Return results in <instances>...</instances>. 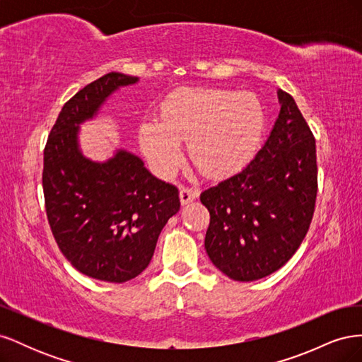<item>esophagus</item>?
<instances>
[{"mask_svg": "<svg viewBox=\"0 0 362 362\" xmlns=\"http://www.w3.org/2000/svg\"><path fill=\"white\" fill-rule=\"evenodd\" d=\"M199 196V190L196 189H190V187H182L180 190V199L182 205H187L190 204L193 199H196Z\"/></svg>", "mask_w": 362, "mask_h": 362, "instance_id": "esophagus-1", "label": "esophagus"}]
</instances>
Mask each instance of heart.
<instances>
[{"instance_id": "heart-1", "label": "heart", "mask_w": 362, "mask_h": 362, "mask_svg": "<svg viewBox=\"0 0 362 362\" xmlns=\"http://www.w3.org/2000/svg\"><path fill=\"white\" fill-rule=\"evenodd\" d=\"M264 131V112L255 96L229 89L187 90L164 103L161 120L140 125L139 139L157 173L168 177L189 140L190 158L202 173L225 178L255 156Z\"/></svg>"}]
</instances>
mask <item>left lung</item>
Masks as SVG:
<instances>
[{
	"instance_id": "left-lung-1",
	"label": "left lung",
	"mask_w": 362,
	"mask_h": 362,
	"mask_svg": "<svg viewBox=\"0 0 362 362\" xmlns=\"http://www.w3.org/2000/svg\"><path fill=\"white\" fill-rule=\"evenodd\" d=\"M281 112L255 158L201 193L210 211L205 250L234 281L281 269L308 233L317 196L315 140L293 96L278 90Z\"/></svg>"
}]
</instances>
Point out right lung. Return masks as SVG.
<instances>
[{
  "label": "right lung",
  "instance_id": "obj_1",
  "mask_svg": "<svg viewBox=\"0 0 362 362\" xmlns=\"http://www.w3.org/2000/svg\"><path fill=\"white\" fill-rule=\"evenodd\" d=\"M137 76L105 74L63 105L43 151L48 222L62 254L83 275L127 282L144 272L158 235L180 211L175 185L156 178L125 149L104 163L83 156L80 124L93 119L119 87Z\"/></svg>",
  "mask_w": 362,
  "mask_h": 362
}]
</instances>
